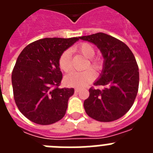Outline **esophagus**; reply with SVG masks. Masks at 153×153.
<instances>
[{"mask_svg":"<svg viewBox=\"0 0 153 153\" xmlns=\"http://www.w3.org/2000/svg\"><path fill=\"white\" fill-rule=\"evenodd\" d=\"M79 91V88H77V87H76V88H75V92L76 93H78V92Z\"/></svg>","mask_w":153,"mask_h":153,"instance_id":"obj_1","label":"esophagus"}]
</instances>
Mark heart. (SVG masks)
<instances>
[{"label":"heart","mask_w":153,"mask_h":153,"mask_svg":"<svg viewBox=\"0 0 153 153\" xmlns=\"http://www.w3.org/2000/svg\"><path fill=\"white\" fill-rule=\"evenodd\" d=\"M75 50L83 55L86 59H89L86 67L89 65L96 70L100 68L101 62L98 58H93L95 55V50L91 44L88 43H82L76 47ZM89 64L88 65V63ZM59 67L63 72H69L71 70V52L70 50H67L63 53L59 59ZM95 77V73L91 68H88L82 72L73 71L67 74L64 78L65 83L68 86L74 87H83L93 80Z\"/></svg>","instance_id":"obj_1"}]
</instances>
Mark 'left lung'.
<instances>
[{"label": "left lung", "instance_id": "1", "mask_svg": "<svg viewBox=\"0 0 153 153\" xmlns=\"http://www.w3.org/2000/svg\"><path fill=\"white\" fill-rule=\"evenodd\" d=\"M79 39L92 43L102 53L103 67L95 86L102 90H89L90 96L83 102L89 117L100 122H112L129 111L138 93L140 74L136 58L128 46L104 33Z\"/></svg>", "mask_w": 153, "mask_h": 153}]
</instances>
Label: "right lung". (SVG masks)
Returning <instances> with one entry per match:
<instances>
[{"mask_svg": "<svg viewBox=\"0 0 153 153\" xmlns=\"http://www.w3.org/2000/svg\"><path fill=\"white\" fill-rule=\"evenodd\" d=\"M79 37L44 38L27 46L12 72L13 97L21 113L32 122L50 125L64 117L74 88H59L61 54Z\"/></svg>", "mask_w": 153, "mask_h": 153, "instance_id": "1", "label": "right lung"}]
</instances>
